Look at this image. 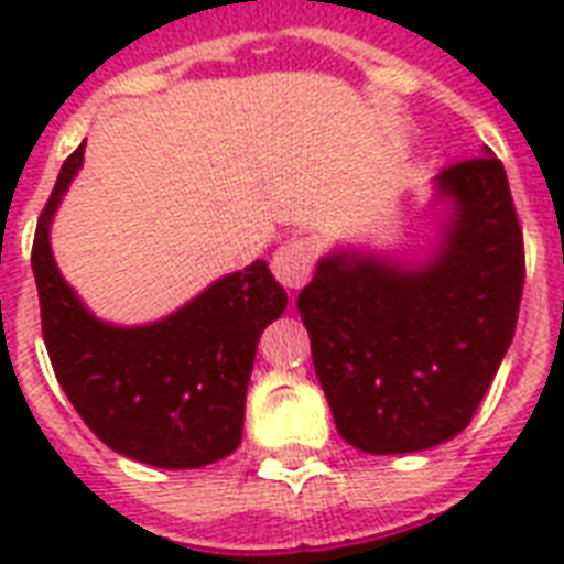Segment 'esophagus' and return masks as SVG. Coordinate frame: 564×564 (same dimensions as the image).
Instances as JSON below:
<instances>
[{
	"mask_svg": "<svg viewBox=\"0 0 564 564\" xmlns=\"http://www.w3.org/2000/svg\"><path fill=\"white\" fill-rule=\"evenodd\" d=\"M316 263V246L307 237L286 239L272 257L274 278L286 286V290H301L307 283L310 272Z\"/></svg>",
	"mask_w": 564,
	"mask_h": 564,
	"instance_id": "obj_1",
	"label": "esophagus"
}]
</instances>
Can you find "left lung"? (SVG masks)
I'll use <instances>...</instances> for the list:
<instances>
[{
    "label": "left lung",
    "instance_id": "obj_1",
    "mask_svg": "<svg viewBox=\"0 0 564 564\" xmlns=\"http://www.w3.org/2000/svg\"><path fill=\"white\" fill-rule=\"evenodd\" d=\"M454 219L430 263L330 254L299 313L336 430L366 454H412L468 427L516 336L524 234L491 152L438 172Z\"/></svg>",
    "mask_w": 564,
    "mask_h": 564
}]
</instances>
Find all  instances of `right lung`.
I'll list each match as a JSON object with an SVG mask.
<instances>
[{
  "label": "right lung",
  "mask_w": 564,
  "mask_h": 564,
  "mask_svg": "<svg viewBox=\"0 0 564 564\" xmlns=\"http://www.w3.org/2000/svg\"><path fill=\"white\" fill-rule=\"evenodd\" d=\"M84 143L61 166L31 248L40 325L57 383L84 424L117 454L154 468H202L242 442L257 339L286 310L265 260L221 278L187 307L145 327L105 325L61 278L48 225Z\"/></svg>",
  "instance_id": "add662e5"
}]
</instances>
